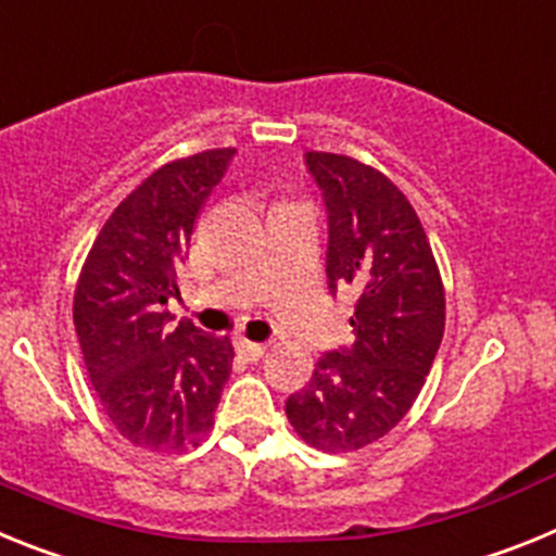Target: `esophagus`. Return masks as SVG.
<instances>
[{
  "instance_id": "obj_1",
  "label": "esophagus",
  "mask_w": 556,
  "mask_h": 556,
  "mask_svg": "<svg viewBox=\"0 0 556 556\" xmlns=\"http://www.w3.org/2000/svg\"><path fill=\"white\" fill-rule=\"evenodd\" d=\"M236 351L242 353V356L248 358V362H258V358L264 356V351H267V348H264L262 342H250V339H236Z\"/></svg>"
}]
</instances>
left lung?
<instances>
[{"mask_svg":"<svg viewBox=\"0 0 556 556\" xmlns=\"http://www.w3.org/2000/svg\"><path fill=\"white\" fill-rule=\"evenodd\" d=\"M306 169L328 214V289L356 292V339L314 365L287 417L308 445L342 454L376 443L415 404L443 342L445 292L424 225L387 175L333 152H306Z\"/></svg>","mask_w":556,"mask_h":556,"instance_id":"1","label":"left lung"}]
</instances>
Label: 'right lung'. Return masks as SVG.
Here are the masks:
<instances>
[{"label": "right lung", "instance_id": "right-lung-1", "mask_svg": "<svg viewBox=\"0 0 556 556\" xmlns=\"http://www.w3.org/2000/svg\"><path fill=\"white\" fill-rule=\"evenodd\" d=\"M236 150H205L155 169L91 244L75 289V328L102 409L122 437L152 451H186L214 426L233 365L228 337L191 320L172 326L178 264L211 189Z\"/></svg>", "mask_w": 556, "mask_h": 556}]
</instances>
